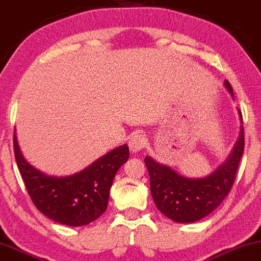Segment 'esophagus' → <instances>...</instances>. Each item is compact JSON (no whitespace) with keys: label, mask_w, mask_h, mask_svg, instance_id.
<instances>
[{"label":"esophagus","mask_w":261,"mask_h":261,"mask_svg":"<svg viewBox=\"0 0 261 261\" xmlns=\"http://www.w3.org/2000/svg\"><path fill=\"white\" fill-rule=\"evenodd\" d=\"M146 143H147V139L145 135L137 133V134L132 135L129 139V142H128V146H129V149L132 150V152L137 153L145 148Z\"/></svg>","instance_id":"obj_1"}]
</instances>
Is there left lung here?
Segmentation results:
<instances>
[{
    "label": "left lung",
    "instance_id": "left-lung-1",
    "mask_svg": "<svg viewBox=\"0 0 261 261\" xmlns=\"http://www.w3.org/2000/svg\"><path fill=\"white\" fill-rule=\"evenodd\" d=\"M225 87L233 96V89L227 80L225 81ZM239 115L243 123L240 111ZM244 148V127L241 126L239 140L231 155L217 171L203 179H188L177 174L168 166L146 156L150 193L158 210L171 220L181 224L198 221L212 213L231 191Z\"/></svg>",
    "mask_w": 261,
    "mask_h": 261
}]
</instances>
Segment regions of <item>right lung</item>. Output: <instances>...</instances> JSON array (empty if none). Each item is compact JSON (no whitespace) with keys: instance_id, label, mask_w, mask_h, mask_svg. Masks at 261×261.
Returning <instances> with one entry per match:
<instances>
[{"instance_id":"obj_1","label":"right lung","mask_w":261,"mask_h":261,"mask_svg":"<svg viewBox=\"0 0 261 261\" xmlns=\"http://www.w3.org/2000/svg\"><path fill=\"white\" fill-rule=\"evenodd\" d=\"M14 153L24 186L36 208L51 220L68 226H85L96 220L108 205L109 191L118 169L129 158L120 146L69 176H49L29 165L14 132Z\"/></svg>"}]
</instances>
